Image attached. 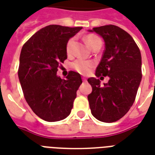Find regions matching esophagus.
Returning <instances> with one entry per match:
<instances>
[{
  "label": "esophagus",
  "instance_id": "obj_1",
  "mask_svg": "<svg viewBox=\"0 0 155 155\" xmlns=\"http://www.w3.org/2000/svg\"><path fill=\"white\" fill-rule=\"evenodd\" d=\"M82 80H83L84 82H86V81H87L86 78H82Z\"/></svg>",
  "mask_w": 155,
  "mask_h": 155
}]
</instances>
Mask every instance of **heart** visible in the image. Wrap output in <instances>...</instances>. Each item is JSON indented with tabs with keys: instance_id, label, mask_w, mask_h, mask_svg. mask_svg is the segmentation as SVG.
<instances>
[{
	"instance_id": "obj_1",
	"label": "heart",
	"mask_w": 155,
	"mask_h": 155,
	"mask_svg": "<svg viewBox=\"0 0 155 155\" xmlns=\"http://www.w3.org/2000/svg\"><path fill=\"white\" fill-rule=\"evenodd\" d=\"M84 42H86V44L89 46V48H92L93 47L96 45L97 43L101 42V40L97 36L93 35V34H89V35H87V36L84 37ZM73 43H74V38H71L68 41V42H67L66 51H67L68 54H70L71 51ZM93 66H94L93 62L89 61L84 60V59H78L75 61H74L73 65H72L73 68L76 71L83 74H88L90 71V70L93 67Z\"/></svg>"
}]
</instances>
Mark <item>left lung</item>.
<instances>
[{"instance_id": "left-lung-1", "label": "left lung", "mask_w": 155, "mask_h": 155, "mask_svg": "<svg viewBox=\"0 0 155 155\" xmlns=\"http://www.w3.org/2000/svg\"><path fill=\"white\" fill-rule=\"evenodd\" d=\"M88 31L98 34L105 42L95 75L109 77L104 85L98 79H88L92 86L88 95L91 113L98 121L114 122L129 111L136 98L142 78L140 51L132 37L116 25Z\"/></svg>"}]
</instances>
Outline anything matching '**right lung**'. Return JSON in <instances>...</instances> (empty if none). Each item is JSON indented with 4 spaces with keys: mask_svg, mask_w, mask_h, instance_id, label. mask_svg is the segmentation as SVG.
<instances>
[{
    "mask_svg": "<svg viewBox=\"0 0 155 155\" xmlns=\"http://www.w3.org/2000/svg\"><path fill=\"white\" fill-rule=\"evenodd\" d=\"M82 27L51 25L41 28L23 46L18 75L26 102L40 118L58 121L71 112L81 74L70 71L66 79L57 74L67 58L66 45Z\"/></svg>",
    "mask_w": 155,
    "mask_h": 155,
    "instance_id": "add662e5",
    "label": "right lung"
}]
</instances>
